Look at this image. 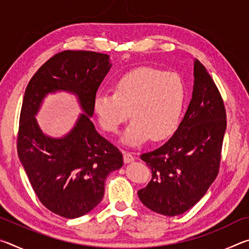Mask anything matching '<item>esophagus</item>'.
<instances>
[{
  "label": "esophagus",
  "mask_w": 249,
  "mask_h": 249,
  "mask_svg": "<svg viewBox=\"0 0 249 249\" xmlns=\"http://www.w3.org/2000/svg\"><path fill=\"white\" fill-rule=\"evenodd\" d=\"M123 157H124V162L125 163L133 162L134 160H135V157L133 156V154L132 153H128V151H125L124 155H123Z\"/></svg>",
  "instance_id": "obj_1"
}]
</instances>
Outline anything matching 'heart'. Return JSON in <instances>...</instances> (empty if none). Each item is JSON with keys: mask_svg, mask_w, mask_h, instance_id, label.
<instances>
[{"mask_svg": "<svg viewBox=\"0 0 249 249\" xmlns=\"http://www.w3.org/2000/svg\"><path fill=\"white\" fill-rule=\"evenodd\" d=\"M184 99V84L178 74L140 67L117 79L113 93L96 94L93 109L109 133H116L130 112L133 121L121 142L137 146L148 138L159 142L170 137L180 124Z\"/></svg>", "mask_w": 249, "mask_h": 249, "instance_id": "obj_1", "label": "heart"}]
</instances>
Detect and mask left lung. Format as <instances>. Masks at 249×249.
I'll return each mask as SVG.
<instances>
[{"label":"left lung","instance_id":"left-lung-1","mask_svg":"<svg viewBox=\"0 0 249 249\" xmlns=\"http://www.w3.org/2000/svg\"><path fill=\"white\" fill-rule=\"evenodd\" d=\"M192 98L178 128L159 148L141 155L151 179L138 190L156 213L180 215L196 205L218 174L226 114L220 92L201 62L193 61Z\"/></svg>","mask_w":249,"mask_h":249}]
</instances>
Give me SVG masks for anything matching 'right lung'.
<instances>
[{
  "instance_id": "add662e5",
  "label": "right lung",
  "mask_w": 249,
  "mask_h": 249,
  "mask_svg": "<svg viewBox=\"0 0 249 249\" xmlns=\"http://www.w3.org/2000/svg\"><path fill=\"white\" fill-rule=\"evenodd\" d=\"M112 64L108 54L67 50L54 54L33 75L19 117V161L41 203L67 218L89 213L104 196V182L123 166V155L96 132L93 100ZM67 91L77 98L80 113L61 138L49 137L36 122L49 94Z\"/></svg>"
}]
</instances>
